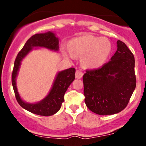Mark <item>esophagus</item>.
Returning <instances> with one entry per match:
<instances>
[{
  "label": "esophagus",
  "instance_id": "1",
  "mask_svg": "<svg viewBox=\"0 0 146 146\" xmlns=\"http://www.w3.org/2000/svg\"><path fill=\"white\" fill-rule=\"evenodd\" d=\"M83 76V73L81 71H80V70H77L76 72H75V78H78V79H80V78H82Z\"/></svg>",
  "mask_w": 146,
  "mask_h": 146
}]
</instances>
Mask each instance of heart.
Here are the masks:
<instances>
[{
	"label": "heart",
	"instance_id": "b5f03b06",
	"mask_svg": "<svg viewBox=\"0 0 146 146\" xmlns=\"http://www.w3.org/2000/svg\"><path fill=\"white\" fill-rule=\"evenodd\" d=\"M68 46L72 56L83 57L82 64L88 68H98L102 66L111 51V44L107 38L91 35L72 40Z\"/></svg>",
	"mask_w": 146,
	"mask_h": 146
}]
</instances>
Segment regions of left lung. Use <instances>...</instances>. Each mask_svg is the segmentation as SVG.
Returning a JSON list of instances; mask_svg holds the SVG:
<instances>
[{
  "label": "left lung",
  "instance_id": "left-lung-1",
  "mask_svg": "<svg viewBox=\"0 0 146 146\" xmlns=\"http://www.w3.org/2000/svg\"><path fill=\"white\" fill-rule=\"evenodd\" d=\"M117 50L101 68L83 75L86 106L93 113L110 115L123 110L136 87L135 58L126 44L117 40Z\"/></svg>",
  "mask_w": 146,
  "mask_h": 146
}]
</instances>
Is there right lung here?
Masks as SVG:
<instances>
[{"label":"right lung","mask_w":146,"mask_h":146,"mask_svg":"<svg viewBox=\"0 0 146 146\" xmlns=\"http://www.w3.org/2000/svg\"><path fill=\"white\" fill-rule=\"evenodd\" d=\"M59 40L53 33L48 31L44 33H37L33 35L27 41L19 51L14 62V66L11 75V83L14 88L15 96L18 103L25 110L41 116H50L56 113L61 108L64 102V96L66 90L75 80V69L70 68L60 71L53 83L51 91L41 102L36 104H29L23 102L20 97L16 88V78L19 70L21 62L33 47H44L48 49L58 51L59 48Z\"/></svg>","instance_id":"obj_1"}]
</instances>
